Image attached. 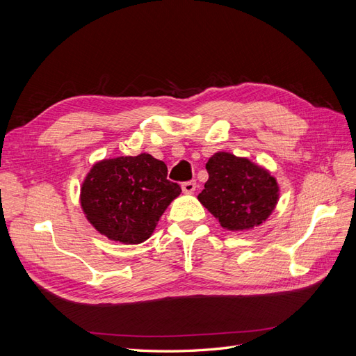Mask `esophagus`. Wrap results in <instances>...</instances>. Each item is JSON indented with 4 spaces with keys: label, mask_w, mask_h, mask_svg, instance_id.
<instances>
[{
    "label": "esophagus",
    "mask_w": 356,
    "mask_h": 356,
    "mask_svg": "<svg viewBox=\"0 0 356 356\" xmlns=\"http://www.w3.org/2000/svg\"><path fill=\"white\" fill-rule=\"evenodd\" d=\"M195 190H196V182L195 181L182 182V191H184L186 195H191V193H195Z\"/></svg>",
    "instance_id": "34e87169"
}]
</instances>
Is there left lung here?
<instances>
[{
    "instance_id": "obj_1",
    "label": "left lung",
    "mask_w": 356,
    "mask_h": 356,
    "mask_svg": "<svg viewBox=\"0 0 356 356\" xmlns=\"http://www.w3.org/2000/svg\"><path fill=\"white\" fill-rule=\"evenodd\" d=\"M209 174L197 196L227 230H250L264 222L276 207L279 187L270 172L245 157L215 153L207 163Z\"/></svg>"
}]
</instances>
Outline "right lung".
I'll return each instance as SVG.
<instances>
[{"label":"right lung","instance_id":"add662e5","mask_svg":"<svg viewBox=\"0 0 356 356\" xmlns=\"http://www.w3.org/2000/svg\"><path fill=\"white\" fill-rule=\"evenodd\" d=\"M181 187L168 179V168L147 153L95 163L81 186L86 218L106 238L136 245L153 234Z\"/></svg>","mask_w":356,"mask_h":356}]
</instances>
